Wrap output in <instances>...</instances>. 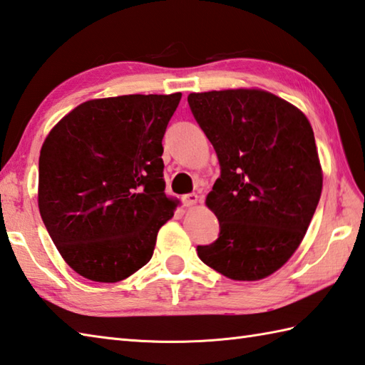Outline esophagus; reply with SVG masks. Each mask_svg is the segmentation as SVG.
Returning <instances> with one entry per match:
<instances>
[{
	"mask_svg": "<svg viewBox=\"0 0 365 365\" xmlns=\"http://www.w3.org/2000/svg\"><path fill=\"white\" fill-rule=\"evenodd\" d=\"M182 202H184L185 206L190 207V206L197 205L200 202V197L197 195V193H187V195L182 197Z\"/></svg>",
	"mask_w": 365,
	"mask_h": 365,
	"instance_id": "34e87169",
	"label": "esophagus"
}]
</instances>
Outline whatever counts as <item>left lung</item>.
<instances>
[{
	"label": "left lung",
	"mask_w": 365,
	"mask_h": 365,
	"mask_svg": "<svg viewBox=\"0 0 365 365\" xmlns=\"http://www.w3.org/2000/svg\"><path fill=\"white\" fill-rule=\"evenodd\" d=\"M187 102L220 163L206 197L220 233L198 257L232 280H262L292 258L319 202L314 130L299 108L263 89L190 93Z\"/></svg>",
	"instance_id": "8db88e82"
}]
</instances>
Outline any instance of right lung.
<instances>
[{"instance_id":"obj_1","label":"right lung","mask_w":365,"mask_h":365,"mask_svg":"<svg viewBox=\"0 0 365 365\" xmlns=\"http://www.w3.org/2000/svg\"><path fill=\"white\" fill-rule=\"evenodd\" d=\"M181 93L91 99L41 148L37 205L81 277L113 284L150 262L178 200L165 195L162 138Z\"/></svg>"}]
</instances>
